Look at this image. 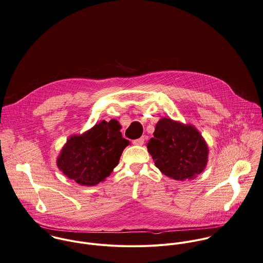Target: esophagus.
<instances>
[{"label": "esophagus", "mask_w": 263, "mask_h": 263, "mask_svg": "<svg viewBox=\"0 0 263 263\" xmlns=\"http://www.w3.org/2000/svg\"><path fill=\"white\" fill-rule=\"evenodd\" d=\"M144 140H145V138H144V136H142V137H140V138H138V139L133 140L132 143H133L134 145H142V144L144 143Z\"/></svg>", "instance_id": "esophagus-1"}]
</instances>
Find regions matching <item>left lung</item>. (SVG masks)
Here are the masks:
<instances>
[{
    "mask_svg": "<svg viewBox=\"0 0 263 263\" xmlns=\"http://www.w3.org/2000/svg\"><path fill=\"white\" fill-rule=\"evenodd\" d=\"M156 166L177 181L192 180L200 175L209 161V145L191 124L161 118L156 125L154 138L147 143Z\"/></svg>",
    "mask_w": 263,
    "mask_h": 263,
    "instance_id": "obj_1",
    "label": "left lung"
}]
</instances>
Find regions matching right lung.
Returning a JSON list of instances; mask_svg holds the SVG:
<instances>
[{
    "mask_svg": "<svg viewBox=\"0 0 263 263\" xmlns=\"http://www.w3.org/2000/svg\"><path fill=\"white\" fill-rule=\"evenodd\" d=\"M120 129V123L112 119L96 124L83 134L70 136L57 158L59 170L82 186L104 182L130 143Z\"/></svg>",
    "mask_w": 263,
    "mask_h": 263,
    "instance_id": "1",
    "label": "right lung"
}]
</instances>
